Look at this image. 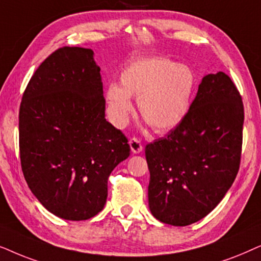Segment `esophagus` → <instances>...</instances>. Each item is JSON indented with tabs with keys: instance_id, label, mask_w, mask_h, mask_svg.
I'll return each mask as SVG.
<instances>
[{
	"instance_id": "obj_1",
	"label": "esophagus",
	"mask_w": 261,
	"mask_h": 261,
	"mask_svg": "<svg viewBox=\"0 0 261 261\" xmlns=\"http://www.w3.org/2000/svg\"><path fill=\"white\" fill-rule=\"evenodd\" d=\"M128 144H130V149L133 151V154H140L143 150V145H142L141 141L138 138L134 137L128 141Z\"/></svg>"
}]
</instances>
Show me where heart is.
<instances>
[{"label":"heart","instance_id":"1","mask_svg":"<svg viewBox=\"0 0 261 261\" xmlns=\"http://www.w3.org/2000/svg\"><path fill=\"white\" fill-rule=\"evenodd\" d=\"M197 77L187 65L163 57L134 61L120 75V85L111 82L105 90L109 117L124 127L137 99L141 116L158 133L172 130L185 119L192 106Z\"/></svg>","mask_w":261,"mask_h":261}]
</instances>
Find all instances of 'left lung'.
<instances>
[{"label": "left lung", "instance_id": "obj_1", "mask_svg": "<svg viewBox=\"0 0 261 261\" xmlns=\"http://www.w3.org/2000/svg\"><path fill=\"white\" fill-rule=\"evenodd\" d=\"M244 118L230 77L222 71L204 76L185 119L145 147L156 220L185 227L220 204L239 172Z\"/></svg>", "mask_w": 261, "mask_h": 261}]
</instances>
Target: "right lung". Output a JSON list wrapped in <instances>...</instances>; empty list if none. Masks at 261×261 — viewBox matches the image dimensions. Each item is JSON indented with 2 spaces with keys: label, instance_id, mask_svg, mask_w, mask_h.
<instances>
[{
  "label": "right lung",
  "instance_id": "right-lung-1",
  "mask_svg": "<svg viewBox=\"0 0 261 261\" xmlns=\"http://www.w3.org/2000/svg\"><path fill=\"white\" fill-rule=\"evenodd\" d=\"M19 137L23 176L45 209L68 221L103 209L107 180L130 147L106 120L90 48H58L39 65L22 96Z\"/></svg>",
  "mask_w": 261,
  "mask_h": 261
}]
</instances>
